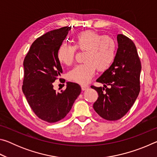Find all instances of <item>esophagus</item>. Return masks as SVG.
<instances>
[{"mask_svg":"<svg viewBox=\"0 0 157 157\" xmlns=\"http://www.w3.org/2000/svg\"><path fill=\"white\" fill-rule=\"evenodd\" d=\"M89 86H87V85H82L81 86V88L82 91H85V90L88 89H89Z\"/></svg>","mask_w":157,"mask_h":157,"instance_id":"34e87169","label":"esophagus"}]
</instances>
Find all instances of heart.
<instances>
[{
	"label": "heart",
	"mask_w": 157,
	"mask_h": 157,
	"mask_svg": "<svg viewBox=\"0 0 157 157\" xmlns=\"http://www.w3.org/2000/svg\"><path fill=\"white\" fill-rule=\"evenodd\" d=\"M76 49L86 51L84 63L77 65L68 74V79L79 84H86L91 80L95 70L107 71L114 62L117 53V43L109 36L86 30L79 33L74 39V46L63 44L59 47L57 57L60 63L72 64Z\"/></svg>",
	"instance_id": "heart-1"
}]
</instances>
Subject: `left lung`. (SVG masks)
I'll return each mask as SVG.
<instances>
[{"label": "left lung", "instance_id": "8db88e82", "mask_svg": "<svg viewBox=\"0 0 157 157\" xmlns=\"http://www.w3.org/2000/svg\"><path fill=\"white\" fill-rule=\"evenodd\" d=\"M117 41L118 48L115 61L96 80L103 84V87L91 86L98 94L94 110L107 121H117L125 115L140 92L141 63L136 46L121 34H118Z\"/></svg>", "mask_w": 157, "mask_h": 157}]
</instances>
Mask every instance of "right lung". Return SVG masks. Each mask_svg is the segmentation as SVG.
I'll use <instances>...</instances> for the list:
<instances>
[{"label": "right lung", "mask_w": 157, "mask_h": 157, "mask_svg": "<svg viewBox=\"0 0 157 157\" xmlns=\"http://www.w3.org/2000/svg\"><path fill=\"white\" fill-rule=\"evenodd\" d=\"M71 29L63 27L37 38L23 61V92L34 113L48 123L64 118L81 93L80 86L71 82L64 91L57 93L53 89V82L62 73L57 50Z\"/></svg>", "instance_id": "1"}]
</instances>
